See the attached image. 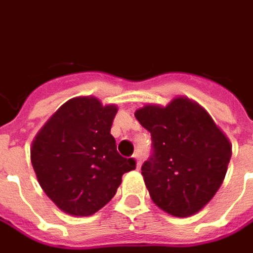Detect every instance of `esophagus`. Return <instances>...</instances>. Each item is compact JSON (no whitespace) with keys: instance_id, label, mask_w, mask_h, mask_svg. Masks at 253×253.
Returning a JSON list of instances; mask_svg holds the SVG:
<instances>
[{"instance_id":"1","label":"esophagus","mask_w":253,"mask_h":253,"mask_svg":"<svg viewBox=\"0 0 253 253\" xmlns=\"http://www.w3.org/2000/svg\"><path fill=\"white\" fill-rule=\"evenodd\" d=\"M133 160L136 161V168H140L142 161H140V157H139V154H135V156H133Z\"/></svg>"}]
</instances>
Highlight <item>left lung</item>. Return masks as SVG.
Returning <instances> with one entry per match:
<instances>
[{"label": "left lung", "instance_id": "8db88e82", "mask_svg": "<svg viewBox=\"0 0 253 253\" xmlns=\"http://www.w3.org/2000/svg\"><path fill=\"white\" fill-rule=\"evenodd\" d=\"M151 133L153 154L143 164L153 203L172 216L201 211L222 186L231 158L229 139L205 110L187 97L168 106L147 104L135 111Z\"/></svg>", "mask_w": 253, "mask_h": 253}]
</instances>
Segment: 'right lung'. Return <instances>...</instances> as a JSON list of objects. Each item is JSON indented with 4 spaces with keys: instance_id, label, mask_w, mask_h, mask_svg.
Masks as SVG:
<instances>
[{
    "instance_id": "1",
    "label": "right lung",
    "mask_w": 253,
    "mask_h": 253,
    "mask_svg": "<svg viewBox=\"0 0 253 253\" xmlns=\"http://www.w3.org/2000/svg\"><path fill=\"white\" fill-rule=\"evenodd\" d=\"M116 104L93 96L73 97L50 117L31 144V164L40 186L57 208L89 216L103 208L135 169L133 158L117 151L110 133Z\"/></svg>"
}]
</instances>
